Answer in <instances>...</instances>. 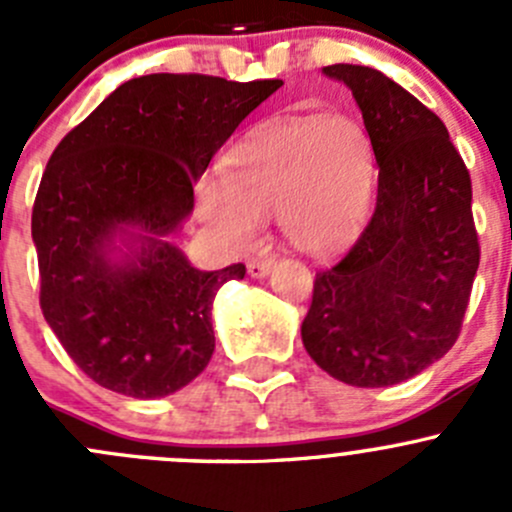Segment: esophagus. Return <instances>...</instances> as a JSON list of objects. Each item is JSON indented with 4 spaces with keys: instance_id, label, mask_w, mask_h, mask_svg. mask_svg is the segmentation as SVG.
<instances>
[{
    "instance_id": "obj_1",
    "label": "esophagus",
    "mask_w": 512,
    "mask_h": 512,
    "mask_svg": "<svg viewBox=\"0 0 512 512\" xmlns=\"http://www.w3.org/2000/svg\"><path fill=\"white\" fill-rule=\"evenodd\" d=\"M275 257H262V260H250L247 262V272H250V277H255V280H260V277H267L272 272V267H275Z\"/></svg>"
}]
</instances>
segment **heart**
<instances>
[{
    "label": "heart",
    "instance_id": "b5f03b06",
    "mask_svg": "<svg viewBox=\"0 0 512 512\" xmlns=\"http://www.w3.org/2000/svg\"><path fill=\"white\" fill-rule=\"evenodd\" d=\"M374 190L369 133L349 116L277 121L232 148L225 180L198 188V213L232 245H247L260 220L280 215L287 240L329 252L352 237Z\"/></svg>",
    "mask_w": 512,
    "mask_h": 512
}]
</instances>
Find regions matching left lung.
Instances as JSON below:
<instances>
[{"mask_svg": "<svg viewBox=\"0 0 512 512\" xmlns=\"http://www.w3.org/2000/svg\"><path fill=\"white\" fill-rule=\"evenodd\" d=\"M352 89L379 165L369 225L314 277L307 354L361 389L394 386L461 334L480 262L471 175L441 118L369 66H324Z\"/></svg>", "mask_w": 512, "mask_h": 512, "instance_id": "obj_1", "label": "left lung"}]
</instances>
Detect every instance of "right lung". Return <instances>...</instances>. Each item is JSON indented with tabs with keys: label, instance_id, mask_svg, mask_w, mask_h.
Masks as SVG:
<instances>
[{
	"label": "right lung",
	"instance_id": "right-lung-1",
	"mask_svg": "<svg viewBox=\"0 0 512 512\" xmlns=\"http://www.w3.org/2000/svg\"><path fill=\"white\" fill-rule=\"evenodd\" d=\"M280 86L141 76L51 153L32 210L39 304L66 354L103 389L160 399L208 366L213 299L245 265L195 270L165 237L193 213L195 180L220 146Z\"/></svg>",
	"mask_w": 512,
	"mask_h": 512
}]
</instances>
